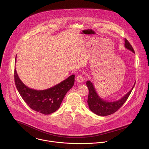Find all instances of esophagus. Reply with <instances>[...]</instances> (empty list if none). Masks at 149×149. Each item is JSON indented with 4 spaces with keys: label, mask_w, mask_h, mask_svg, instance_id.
Segmentation results:
<instances>
[{
    "label": "esophagus",
    "mask_w": 149,
    "mask_h": 149,
    "mask_svg": "<svg viewBox=\"0 0 149 149\" xmlns=\"http://www.w3.org/2000/svg\"><path fill=\"white\" fill-rule=\"evenodd\" d=\"M77 81L79 82V83H81L84 81V78L82 77L81 75H78L77 78Z\"/></svg>",
    "instance_id": "1"
}]
</instances>
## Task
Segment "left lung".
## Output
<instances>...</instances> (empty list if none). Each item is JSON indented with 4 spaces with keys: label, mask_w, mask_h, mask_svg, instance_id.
Here are the masks:
<instances>
[{
    "label": "left lung",
    "mask_w": 149,
    "mask_h": 149,
    "mask_svg": "<svg viewBox=\"0 0 149 149\" xmlns=\"http://www.w3.org/2000/svg\"><path fill=\"white\" fill-rule=\"evenodd\" d=\"M124 42L125 48L134 53V51L129 42L126 39H124ZM135 83L130 91L125 94L121 99L114 101H107L101 98L98 95L93 84L90 81H87L86 84L89 90L87 102L90 110L95 114L100 116H109L114 113L121 107L127 98H129L134 87Z\"/></svg>",
    "instance_id": "left-lung-1"
}]
</instances>
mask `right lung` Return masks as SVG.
Listing matches in <instances>:
<instances>
[{
  "mask_svg": "<svg viewBox=\"0 0 149 149\" xmlns=\"http://www.w3.org/2000/svg\"><path fill=\"white\" fill-rule=\"evenodd\" d=\"M14 78L19 93L29 107L45 115L56 111L60 107L63 98L73 87L75 81V75H72L51 88L44 90H36L25 86L19 78L16 69Z\"/></svg>",
  "mask_w": 149,
  "mask_h": 149,
  "instance_id": "right-lung-1",
  "label": "right lung"
}]
</instances>
